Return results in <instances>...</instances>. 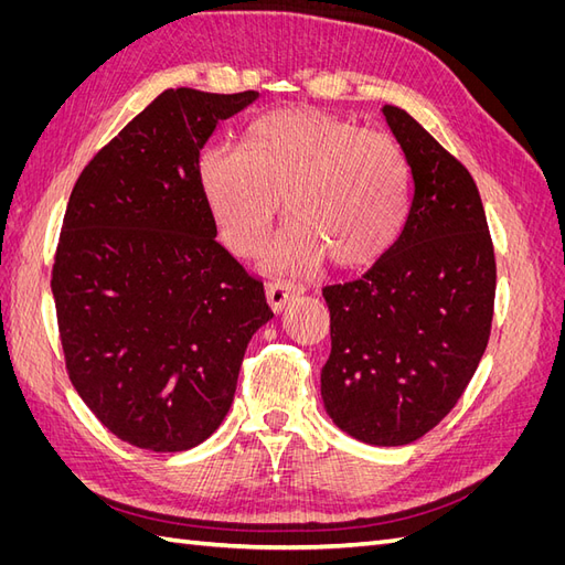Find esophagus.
<instances>
[{"label": "esophagus", "mask_w": 565, "mask_h": 565, "mask_svg": "<svg viewBox=\"0 0 565 565\" xmlns=\"http://www.w3.org/2000/svg\"><path fill=\"white\" fill-rule=\"evenodd\" d=\"M301 285L297 282H289V280H273L266 285V299L270 303L273 311H282L285 303L292 299L295 295L301 292Z\"/></svg>", "instance_id": "34e87169"}]
</instances>
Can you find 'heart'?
<instances>
[{
  "label": "heart",
  "instance_id": "b5f03b06",
  "mask_svg": "<svg viewBox=\"0 0 565 565\" xmlns=\"http://www.w3.org/2000/svg\"><path fill=\"white\" fill-rule=\"evenodd\" d=\"M200 185L226 243L259 252L280 212L289 221L268 264L280 270L377 262L396 241L407 214L409 167L384 131L361 129L313 108L276 110L256 119L243 146L202 152Z\"/></svg>",
  "mask_w": 565,
  "mask_h": 565
}]
</instances>
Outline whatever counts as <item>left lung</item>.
Returning a JSON list of instances; mask_svg holds the SVG:
<instances>
[{
	"mask_svg": "<svg viewBox=\"0 0 565 565\" xmlns=\"http://www.w3.org/2000/svg\"><path fill=\"white\" fill-rule=\"evenodd\" d=\"M382 113L413 172V204L398 241L363 278L322 289L332 353L320 393L341 431L391 448L431 431L471 382L498 268L467 167L405 110Z\"/></svg>",
	"mask_w": 565,
	"mask_h": 565,
	"instance_id": "1",
	"label": "left lung"
}]
</instances>
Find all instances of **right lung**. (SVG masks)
Instances as JSON below:
<instances>
[{
	"label": "right lung",
	"mask_w": 565,
	"mask_h": 565,
	"mask_svg": "<svg viewBox=\"0 0 565 565\" xmlns=\"http://www.w3.org/2000/svg\"><path fill=\"white\" fill-rule=\"evenodd\" d=\"M256 92L167 89L100 148L63 216L51 292L67 377L98 422L152 452L228 415L264 282L216 243L200 150Z\"/></svg>",
	"instance_id": "1"
}]
</instances>
